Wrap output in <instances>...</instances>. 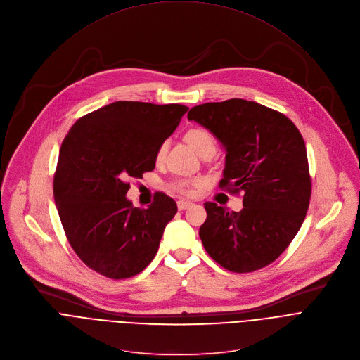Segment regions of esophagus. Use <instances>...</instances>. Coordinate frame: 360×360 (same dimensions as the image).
Returning a JSON list of instances; mask_svg holds the SVG:
<instances>
[{
    "label": "esophagus",
    "mask_w": 360,
    "mask_h": 360,
    "mask_svg": "<svg viewBox=\"0 0 360 360\" xmlns=\"http://www.w3.org/2000/svg\"><path fill=\"white\" fill-rule=\"evenodd\" d=\"M176 205H178V209H179V210H185V209L191 207L193 203L189 202V200H178Z\"/></svg>",
    "instance_id": "1"
}]
</instances>
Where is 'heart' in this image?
Masks as SVG:
<instances>
[{
	"label": "heart",
	"instance_id": "1",
	"mask_svg": "<svg viewBox=\"0 0 360 360\" xmlns=\"http://www.w3.org/2000/svg\"><path fill=\"white\" fill-rule=\"evenodd\" d=\"M185 141L199 154L203 155L205 153H214L217 141L216 137L206 129H200V127H195L191 129L185 133ZM167 153V143H162L157 151V160L161 161L165 157ZM203 184V179H193V181H179L175 184L176 191L182 192V193H192L195 188H199Z\"/></svg>",
	"mask_w": 360,
	"mask_h": 360
}]
</instances>
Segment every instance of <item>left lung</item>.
Wrapping results in <instances>:
<instances>
[{
	"label": "left lung",
	"instance_id": "8db88e82",
	"mask_svg": "<svg viewBox=\"0 0 360 360\" xmlns=\"http://www.w3.org/2000/svg\"><path fill=\"white\" fill-rule=\"evenodd\" d=\"M188 120L207 129L226 151L220 188L245 192L240 212L205 203L207 217L199 229L205 250L233 273L269 266L290 246L309 206L301 133L283 112L243 98L195 105Z\"/></svg>",
	"mask_w": 360,
	"mask_h": 360
}]
</instances>
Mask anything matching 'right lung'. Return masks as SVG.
<instances>
[{
  "instance_id": "right-lung-1",
  "label": "right lung",
  "mask_w": 360,
  "mask_h": 360,
  "mask_svg": "<svg viewBox=\"0 0 360 360\" xmlns=\"http://www.w3.org/2000/svg\"><path fill=\"white\" fill-rule=\"evenodd\" d=\"M186 111L182 104L114 101L79 118L65 137L53 196L72 249L96 273L130 278L155 257L176 203L158 192L147 209L134 207L127 181L155 168L160 146Z\"/></svg>"
}]
</instances>
